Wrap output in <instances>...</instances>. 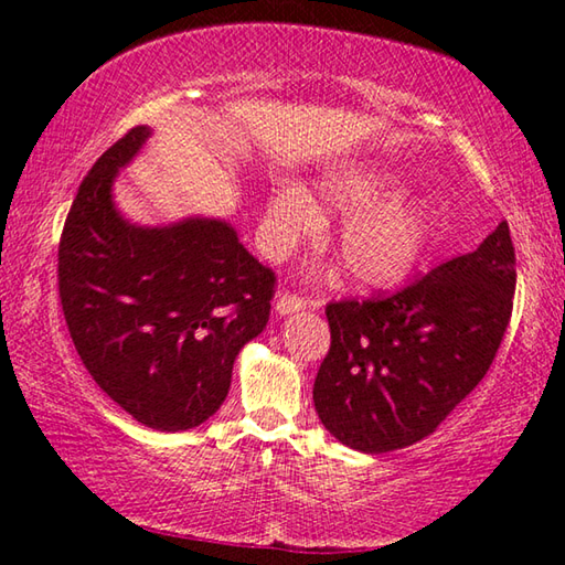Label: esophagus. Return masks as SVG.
Here are the masks:
<instances>
[{
    "label": "esophagus",
    "mask_w": 565,
    "mask_h": 565,
    "mask_svg": "<svg viewBox=\"0 0 565 565\" xmlns=\"http://www.w3.org/2000/svg\"><path fill=\"white\" fill-rule=\"evenodd\" d=\"M309 306V301L303 299V296H296V294H281L279 299H276V311L281 313V317H286V313H294V311H301Z\"/></svg>",
    "instance_id": "1"
}]
</instances>
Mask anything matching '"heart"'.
Wrapping results in <instances>:
<instances>
[{
  "mask_svg": "<svg viewBox=\"0 0 565 565\" xmlns=\"http://www.w3.org/2000/svg\"><path fill=\"white\" fill-rule=\"evenodd\" d=\"M319 191L341 222L337 252L343 269L361 289H391L406 281L436 236V214L426 202L401 199L406 179L386 167H347L323 177ZM321 212L299 184L274 189L266 199V244L286 252L299 238L317 234Z\"/></svg>",
  "mask_w": 565,
  "mask_h": 565,
  "instance_id": "obj_1",
  "label": "heart"
}]
</instances>
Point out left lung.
Wrapping results in <instances>:
<instances>
[{"instance_id": "8db88e82", "label": "left lung", "mask_w": 565, "mask_h": 565, "mask_svg": "<svg viewBox=\"0 0 565 565\" xmlns=\"http://www.w3.org/2000/svg\"><path fill=\"white\" fill-rule=\"evenodd\" d=\"M513 291L515 252L501 222L476 252L396 294L327 303L331 349L313 381L321 424L363 454L434 434L493 363Z\"/></svg>"}]
</instances>
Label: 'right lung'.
Segmentation results:
<instances>
[{"mask_svg": "<svg viewBox=\"0 0 565 565\" xmlns=\"http://www.w3.org/2000/svg\"><path fill=\"white\" fill-rule=\"evenodd\" d=\"M149 127H134L89 169L60 238V299L92 379L139 424L186 431L224 404L244 343L266 329L276 276L232 224L184 218L134 226L111 184Z\"/></svg>", "mask_w": 565, "mask_h": 565, "instance_id": "right-lung-1", "label": "right lung"}]
</instances>
